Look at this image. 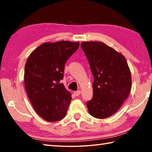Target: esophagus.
Wrapping results in <instances>:
<instances>
[{
	"instance_id": "1",
	"label": "esophagus",
	"mask_w": 152,
	"mask_h": 152,
	"mask_svg": "<svg viewBox=\"0 0 152 152\" xmlns=\"http://www.w3.org/2000/svg\"><path fill=\"white\" fill-rule=\"evenodd\" d=\"M74 95H75L76 96H78L80 94H81V91H80V90H78V91H74Z\"/></svg>"
}]
</instances>
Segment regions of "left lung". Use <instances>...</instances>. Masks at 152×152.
I'll list each match as a JSON object with an SVG mask.
<instances>
[{"instance_id": "1", "label": "left lung", "mask_w": 152, "mask_h": 152, "mask_svg": "<svg viewBox=\"0 0 152 152\" xmlns=\"http://www.w3.org/2000/svg\"><path fill=\"white\" fill-rule=\"evenodd\" d=\"M81 47L94 78L93 98L86 103L89 113L96 118H108L118 110L131 91L127 61L101 42H83Z\"/></svg>"}]
</instances>
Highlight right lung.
I'll list each match as a JSON object with an SVG mask.
<instances>
[{
    "mask_svg": "<svg viewBox=\"0 0 152 152\" xmlns=\"http://www.w3.org/2000/svg\"><path fill=\"white\" fill-rule=\"evenodd\" d=\"M79 46V42L68 41L44 43L27 60L25 89L35 111L48 121L61 120L66 114L72 97L60 81L66 61Z\"/></svg>",
    "mask_w": 152,
    "mask_h": 152,
    "instance_id": "add662e5",
    "label": "right lung"
}]
</instances>
